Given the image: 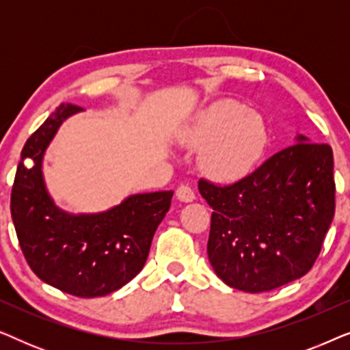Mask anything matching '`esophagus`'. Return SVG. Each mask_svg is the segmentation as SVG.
Listing matches in <instances>:
<instances>
[{
    "instance_id": "1",
    "label": "esophagus",
    "mask_w": 350,
    "mask_h": 350,
    "mask_svg": "<svg viewBox=\"0 0 350 350\" xmlns=\"http://www.w3.org/2000/svg\"><path fill=\"white\" fill-rule=\"evenodd\" d=\"M176 198H178L181 202H193L196 199V194L193 188H189L188 185H181L178 186V189H176Z\"/></svg>"
}]
</instances>
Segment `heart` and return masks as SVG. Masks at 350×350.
I'll return each instance as SVG.
<instances>
[{"label": "heart", "mask_w": 350, "mask_h": 350, "mask_svg": "<svg viewBox=\"0 0 350 350\" xmlns=\"http://www.w3.org/2000/svg\"><path fill=\"white\" fill-rule=\"evenodd\" d=\"M188 146L204 148L200 165L217 180L237 178L250 170L267 143L265 119L236 100H219L200 111L185 129Z\"/></svg>", "instance_id": "obj_1"}]
</instances>
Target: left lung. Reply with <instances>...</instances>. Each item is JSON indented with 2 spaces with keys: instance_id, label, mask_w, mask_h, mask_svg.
I'll return each mask as SVG.
<instances>
[{
  "instance_id": "obj_1",
  "label": "left lung",
  "mask_w": 350,
  "mask_h": 350,
  "mask_svg": "<svg viewBox=\"0 0 350 350\" xmlns=\"http://www.w3.org/2000/svg\"><path fill=\"white\" fill-rule=\"evenodd\" d=\"M231 185L200 178L213 208L210 265L232 288L261 293L290 284L314 266L334 215L333 151L298 135Z\"/></svg>"
}]
</instances>
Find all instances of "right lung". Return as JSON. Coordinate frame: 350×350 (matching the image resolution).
Masks as SVG:
<instances>
[{
  "label": "right lung",
  "instance_id": "1",
  "mask_svg": "<svg viewBox=\"0 0 350 350\" xmlns=\"http://www.w3.org/2000/svg\"><path fill=\"white\" fill-rule=\"evenodd\" d=\"M81 107L62 103L23 146L11 193L18 243L42 282L78 298L113 293L145 266L174 191L129 196L102 213L71 215L47 193L41 164L60 124ZM33 162L31 167L25 161Z\"/></svg>",
  "mask_w": 350,
  "mask_h": 350
}]
</instances>
